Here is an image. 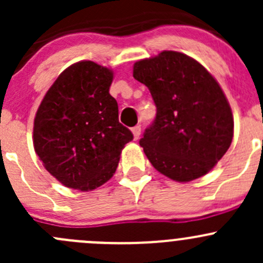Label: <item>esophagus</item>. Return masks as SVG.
I'll use <instances>...</instances> for the list:
<instances>
[{
  "instance_id": "esophagus-1",
  "label": "esophagus",
  "mask_w": 263,
  "mask_h": 263,
  "mask_svg": "<svg viewBox=\"0 0 263 263\" xmlns=\"http://www.w3.org/2000/svg\"><path fill=\"white\" fill-rule=\"evenodd\" d=\"M132 134H134V139L137 140L140 137V134H141V127L140 126H135L132 128Z\"/></svg>"
}]
</instances>
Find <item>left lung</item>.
Wrapping results in <instances>:
<instances>
[{"mask_svg": "<svg viewBox=\"0 0 263 263\" xmlns=\"http://www.w3.org/2000/svg\"><path fill=\"white\" fill-rule=\"evenodd\" d=\"M134 78L146 85L156 107L140 140L154 168L178 182L209 173L229 148L234 129L217 81L201 63L174 50L137 61Z\"/></svg>", "mask_w": 263, "mask_h": 263, "instance_id": "left-lung-1", "label": "left lung"}]
</instances>
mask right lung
Returning a JSON list of instances; mask_svg holds the SVG:
<instances>
[{
    "label": "right lung",
    "mask_w": 263,
    "mask_h": 263,
    "mask_svg": "<svg viewBox=\"0 0 263 263\" xmlns=\"http://www.w3.org/2000/svg\"><path fill=\"white\" fill-rule=\"evenodd\" d=\"M113 72L92 61L66 68L34 119L33 141L44 168L66 187L91 191L109 181L134 135L118 121L109 94Z\"/></svg>",
    "instance_id": "add662e5"
}]
</instances>
